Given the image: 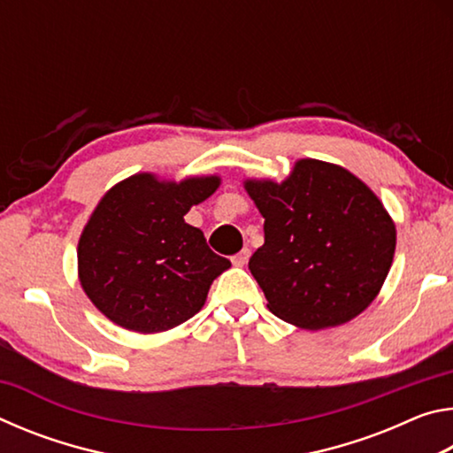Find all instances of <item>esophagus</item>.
Here are the masks:
<instances>
[{"mask_svg":"<svg viewBox=\"0 0 453 453\" xmlns=\"http://www.w3.org/2000/svg\"><path fill=\"white\" fill-rule=\"evenodd\" d=\"M250 256H251V251H250L248 248H243V250L240 251V254H235V256L232 257V264H234L235 267H243L245 264H248Z\"/></svg>","mask_w":453,"mask_h":453,"instance_id":"obj_1","label":"esophagus"}]
</instances>
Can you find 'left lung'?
I'll return each mask as SVG.
<instances>
[{"instance_id": "8db88e82", "label": "left lung", "mask_w": 453, "mask_h": 453, "mask_svg": "<svg viewBox=\"0 0 453 453\" xmlns=\"http://www.w3.org/2000/svg\"><path fill=\"white\" fill-rule=\"evenodd\" d=\"M264 221L250 272L267 308L302 329H327L359 316L395 254V224L381 199L346 167L297 159L283 181H243Z\"/></svg>"}]
</instances>
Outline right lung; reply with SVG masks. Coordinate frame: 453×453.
I'll return each instance as SVG.
<instances>
[{
    "mask_svg": "<svg viewBox=\"0 0 453 453\" xmlns=\"http://www.w3.org/2000/svg\"><path fill=\"white\" fill-rule=\"evenodd\" d=\"M219 183V175L173 181L142 172L105 191L80 235L78 278L107 319L159 334L203 308L213 280L232 264L183 216Z\"/></svg>",
    "mask_w": 453,
    "mask_h": 453,
    "instance_id": "obj_1",
    "label": "right lung"
}]
</instances>
